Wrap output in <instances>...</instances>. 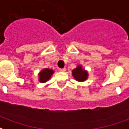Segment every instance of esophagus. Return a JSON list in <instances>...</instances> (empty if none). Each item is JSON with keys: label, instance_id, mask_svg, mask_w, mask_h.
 <instances>
[{"label": "esophagus", "instance_id": "esophagus-1", "mask_svg": "<svg viewBox=\"0 0 129 129\" xmlns=\"http://www.w3.org/2000/svg\"><path fill=\"white\" fill-rule=\"evenodd\" d=\"M59 71H61V72H65L66 71V68H59Z\"/></svg>", "mask_w": 129, "mask_h": 129}]
</instances>
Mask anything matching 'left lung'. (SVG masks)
<instances>
[{
  "instance_id": "8db88e82",
  "label": "left lung",
  "mask_w": 129,
  "mask_h": 129,
  "mask_svg": "<svg viewBox=\"0 0 129 129\" xmlns=\"http://www.w3.org/2000/svg\"><path fill=\"white\" fill-rule=\"evenodd\" d=\"M72 75L78 81H84L87 79V72L83 69L81 66H78L72 70Z\"/></svg>"
}]
</instances>
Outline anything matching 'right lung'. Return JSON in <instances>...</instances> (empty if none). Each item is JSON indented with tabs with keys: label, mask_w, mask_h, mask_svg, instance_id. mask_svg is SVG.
<instances>
[{
	"label": "right lung",
	"mask_w": 129,
	"mask_h": 129,
	"mask_svg": "<svg viewBox=\"0 0 129 129\" xmlns=\"http://www.w3.org/2000/svg\"><path fill=\"white\" fill-rule=\"evenodd\" d=\"M53 70L50 69H48V68H46V69H44L42 71V72L40 73L39 74V77H40V81L42 82V83H44V82H46L50 79L51 75L53 74Z\"/></svg>",
	"instance_id": "1"
}]
</instances>
